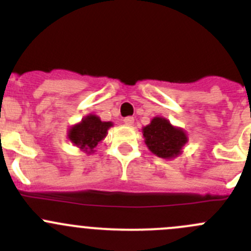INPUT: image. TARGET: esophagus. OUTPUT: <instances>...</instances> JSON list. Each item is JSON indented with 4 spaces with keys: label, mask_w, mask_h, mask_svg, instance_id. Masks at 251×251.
<instances>
[{
    "label": "esophagus",
    "mask_w": 251,
    "mask_h": 251,
    "mask_svg": "<svg viewBox=\"0 0 251 251\" xmlns=\"http://www.w3.org/2000/svg\"><path fill=\"white\" fill-rule=\"evenodd\" d=\"M133 121H135V119H133L132 116H127V118L124 119V124H125V125H127V126H132Z\"/></svg>",
    "instance_id": "34e87169"
}]
</instances>
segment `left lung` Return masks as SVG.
Here are the masks:
<instances>
[{"instance_id":"left-lung-1","label":"left lung","mask_w":251,"mask_h":251,"mask_svg":"<svg viewBox=\"0 0 251 251\" xmlns=\"http://www.w3.org/2000/svg\"><path fill=\"white\" fill-rule=\"evenodd\" d=\"M142 132L149 151L164 159L178 156L188 141L186 132L182 128L175 127L170 121L160 116H155L149 125L142 128Z\"/></svg>"}]
</instances>
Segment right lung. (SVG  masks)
Returning <instances> with one entry per match:
<instances>
[{
	"instance_id": "right-lung-1",
	"label": "right lung",
	"mask_w": 251,
	"mask_h": 251,
	"mask_svg": "<svg viewBox=\"0 0 251 251\" xmlns=\"http://www.w3.org/2000/svg\"><path fill=\"white\" fill-rule=\"evenodd\" d=\"M111 126L113 124L110 121H102L97 115L90 114L76 125L70 127L68 138L81 151L91 154L95 151L98 143L107 136Z\"/></svg>"
}]
</instances>
